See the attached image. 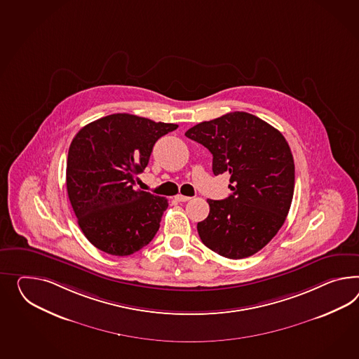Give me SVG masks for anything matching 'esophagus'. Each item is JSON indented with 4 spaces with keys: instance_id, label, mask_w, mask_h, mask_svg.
Returning <instances> with one entry per match:
<instances>
[{
    "instance_id": "34e87169",
    "label": "esophagus",
    "mask_w": 359,
    "mask_h": 359,
    "mask_svg": "<svg viewBox=\"0 0 359 359\" xmlns=\"http://www.w3.org/2000/svg\"><path fill=\"white\" fill-rule=\"evenodd\" d=\"M175 199L177 202H187V201H190L191 198H190V196H184V195L178 194V195H175Z\"/></svg>"
}]
</instances>
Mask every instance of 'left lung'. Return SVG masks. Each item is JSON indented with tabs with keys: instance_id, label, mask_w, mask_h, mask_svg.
Returning a JSON list of instances; mask_svg holds the SVG:
<instances>
[{
	"instance_id": "obj_1",
	"label": "left lung",
	"mask_w": 359,
	"mask_h": 359,
	"mask_svg": "<svg viewBox=\"0 0 359 359\" xmlns=\"http://www.w3.org/2000/svg\"><path fill=\"white\" fill-rule=\"evenodd\" d=\"M213 156V175L229 173L233 191L208 199L198 222L203 243L221 257L243 259L266 246L285 222L294 194V160L284 135L246 111L204 121L184 133Z\"/></svg>"
}]
</instances>
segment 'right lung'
<instances>
[{
	"instance_id": "obj_1",
	"label": "right lung",
	"mask_w": 359,
	"mask_h": 359,
	"mask_svg": "<svg viewBox=\"0 0 359 359\" xmlns=\"http://www.w3.org/2000/svg\"><path fill=\"white\" fill-rule=\"evenodd\" d=\"M178 125L128 113L93 121L69 148L67 195L86 238L95 248L126 257L148 245L160 228L168 199L135 190L157 139Z\"/></svg>"
}]
</instances>
